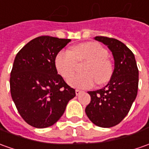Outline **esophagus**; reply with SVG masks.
Returning a JSON list of instances; mask_svg holds the SVG:
<instances>
[{
    "label": "esophagus",
    "mask_w": 149,
    "mask_h": 149,
    "mask_svg": "<svg viewBox=\"0 0 149 149\" xmlns=\"http://www.w3.org/2000/svg\"><path fill=\"white\" fill-rule=\"evenodd\" d=\"M75 92H76V95H80L82 93V91H80V90H76Z\"/></svg>",
    "instance_id": "obj_1"
}]
</instances>
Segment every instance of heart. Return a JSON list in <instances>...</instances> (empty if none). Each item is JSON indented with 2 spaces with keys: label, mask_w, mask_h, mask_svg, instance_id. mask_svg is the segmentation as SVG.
I'll list each match as a JSON object with an SVG mask.
<instances>
[{
  "label": "heart",
  "mask_w": 149,
  "mask_h": 149,
  "mask_svg": "<svg viewBox=\"0 0 149 149\" xmlns=\"http://www.w3.org/2000/svg\"><path fill=\"white\" fill-rule=\"evenodd\" d=\"M88 61L83 72L68 79V84L76 88L92 87L95 81L104 84L109 81L113 72L108 51L97 42H86L75 45L71 50H61L55 58V66L63 77L68 78L76 69L77 62Z\"/></svg>",
  "instance_id": "heart-1"
}]
</instances>
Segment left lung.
<instances>
[{"mask_svg":"<svg viewBox=\"0 0 149 149\" xmlns=\"http://www.w3.org/2000/svg\"><path fill=\"white\" fill-rule=\"evenodd\" d=\"M95 40L111 50L114 70L104 88L88 91L91 103L86 113L95 125L109 128L119 124L129 113L137 96L139 70L134 54L124 43L106 36H95Z\"/></svg>","mask_w":149,"mask_h":149,"instance_id":"left-lung-1","label":"left lung"}]
</instances>
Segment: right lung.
Returning a JSON list of instances; mask_svg holds the SVG:
<instances>
[{"instance_id":"right-lung-1","label":"right lung","mask_w":149,"mask_h":149,"mask_svg":"<svg viewBox=\"0 0 149 149\" xmlns=\"http://www.w3.org/2000/svg\"><path fill=\"white\" fill-rule=\"evenodd\" d=\"M70 41L39 36L16 54L10 79L11 97L20 116L33 127L53 125L76 96L55 67L57 54Z\"/></svg>"}]
</instances>
